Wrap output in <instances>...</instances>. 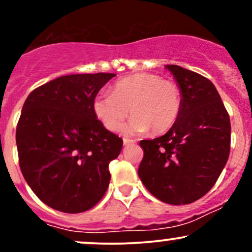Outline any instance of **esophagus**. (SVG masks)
I'll list each match as a JSON object with an SVG mask.
<instances>
[{
  "label": "esophagus",
  "mask_w": 252,
  "mask_h": 252,
  "mask_svg": "<svg viewBox=\"0 0 252 252\" xmlns=\"http://www.w3.org/2000/svg\"><path fill=\"white\" fill-rule=\"evenodd\" d=\"M123 143H124V146H128V144L135 143V141H134V140H129V138H124Z\"/></svg>",
  "instance_id": "obj_1"
}]
</instances>
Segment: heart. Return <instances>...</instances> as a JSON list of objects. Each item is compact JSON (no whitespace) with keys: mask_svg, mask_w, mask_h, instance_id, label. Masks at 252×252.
<instances>
[{"mask_svg":"<svg viewBox=\"0 0 252 252\" xmlns=\"http://www.w3.org/2000/svg\"><path fill=\"white\" fill-rule=\"evenodd\" d=\"M182 97L178 84L155 73H134L111 86V94L100 92L92 100L97 120L109 131H118L129 114L126 131L162 134L176 123L181 112Z\"/></svg>","mask_w":252,"mask_h":252,"instance_id":"obj_1","label":"heart"}]
</instances>
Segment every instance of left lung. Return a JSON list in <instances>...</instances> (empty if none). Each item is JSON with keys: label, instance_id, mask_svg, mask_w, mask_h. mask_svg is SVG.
Segmentation results:
<instances>
[{"label": "left lung", "instance_id": "obj_1", "mask_svg": "<svg viewBox=\"0 0 252 252\" xmlns=\"http://www.w3.org/2000/svg\"><path fill=\"white\" fill-rule=\"evenodd\" d=\"M166 67L181 90L180 116L164 135L141 141L138 176L158 200L186 205L212 189L227 162L230 116L211 80L178 65Z\"/></svg>", "mask_w": 252, "mask_h": 252}]
</instances>
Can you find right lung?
<instances>
[{"label": "right lung", "instance_id": "obj_1", "mask_svg": "<svg viewBox=\"0 0 252 252\" xmlns=\"http://www.w3.org/2000/svg\"><path fill=\"white\" fill-rule=\"evenodd\" d=\"M116 74H68L31 92L16 126L19 164L37 198L52 209L94 207L110 182L109 163L123 140L94 116L92 100Z\"/></svg>", "mask_w": 252, "mask_h": 252}]
</instances>
